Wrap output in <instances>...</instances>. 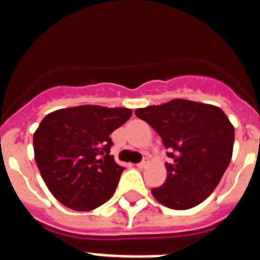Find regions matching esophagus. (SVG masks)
<instances>
[{"instance_id": "1", "label": "esophagus", "mask_w": 260, "mask_h": 260, "mask_svg": "<svg viewBox=\"0 0 260 260\" xmlns=\"http://www.w3.org/2000/svg\"><path fill=\"white\" fill-rule=\"evenodd\" d=\"M147 164H148V160H147V158H144V160H142L139 164H137V167L138 168H146Z\"/></svg>"}]
</instances>
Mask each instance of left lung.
Returning a JSON list of instances; mask_svg holds the SVG:
<instances>
[{"instance_id": "1", "label": "left lung", "mask_w": 260, "mask_h": 260, "mask_svg": "<svg viewBox=\"0 0 260 260\" xmlns=\"http://www.w3.org/2000/svg\"><path fill=\"white\" fill-rule=\"evenodd\" d=\"M161 137L167 156L165 182L152 189L172 210H189L207 199L232 158L234 127L220 108L176 99L135 110Z\"/></svg>"}]
</instances>
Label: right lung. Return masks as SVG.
Returning <instances> with one entry per match:
<instances>
[{
	"mask_svg": "<svg viewBox=\"0 0 260 260\" xmlns=\"http://www.w3.org/2000/svg\"><path fill=\"white\" fill-rule=\"evenodd\" d=\"M132 117L127 108L79 105L54 110L34 134L41 177L54 198L75 211H91L112 198L125 168L109 155V135Z\"/></svg>",
	"mask_w": 260,
	"mask_h": 260,
	"instance_id": "right-lung-1",
	"label": "right lung"
}]
</instances>
